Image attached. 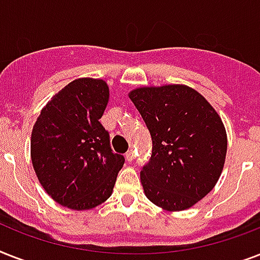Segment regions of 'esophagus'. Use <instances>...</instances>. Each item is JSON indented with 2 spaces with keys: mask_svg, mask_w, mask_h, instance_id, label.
Listing matches in <instances>:
<instances>
[{
  "mask_svg": "<svg viewBox=\"0 0 260 260\" xmlns=\"http://www.w3.org/2000/svg\"><path fill=\"white\" fill-rule=\"evenodd\" d=\"M134 158H135L134 151L129 150V151H128V152H126V154H125V159H126V160H128V162H132V160H134Z\"/></svg>",
  "mask_w": 260,
  "mask_h": 260,
  "instance_id": "1",
  "label": "esophagus"
}]
</instances>
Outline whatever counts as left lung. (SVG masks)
<instances>
[{"label":"left lung","mask_w":260,"mask_h":260,"mask_svg":"<svg viewBox=\"0 0 260 260\" xmlns=\"http://www.w3.org/2000/svg\"><path fill=\"white\" fill-rule=\"evenodd\" d=\"M152 139L140 171L144 194L169 212L189 209L217 183L226 132L213 106L185 85L139 87L129 93Z\"/></svg>","instance_id":"1"}]
</instances>
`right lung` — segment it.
Instances as JSON below:
<instances>
[{"label": "right lung", "instance_id": "1", "mask_svg": "<svg viewBox=\"0 0 260 260\" xmlns=\"http://www.w3.org/2000/svg\"><path fill=\"white\" fill-rule=\"evenodd\" d=\"M108 101L105 81L75 79L51 98L32 129L36 177L54 201L70 209H93L105 202L125 162L113 154L100 122Z\"/></svg>", "mask_w": 260, "mask_h": 260}]
</instances>
